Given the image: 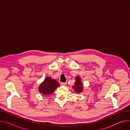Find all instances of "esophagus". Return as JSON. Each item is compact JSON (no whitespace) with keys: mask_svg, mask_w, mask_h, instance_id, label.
<instances>
[{"mask_svg":"<svg viewBox=\"0 0 130 130\" xmlns=\"http://www.w3.org/2000/svg\"><path fill=\"white\" fill-rule=\"evenodd\" d=\"M61 85L62 86H65L66 85V82H61Z\"/></svg>","mask_w":130,"mask_h":130,"instance_id":"1","label":"esophagus"}]
</instances>
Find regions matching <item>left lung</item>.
<instances>
[{"instance_id": "8db88e82", "label": "left lung", "mask_w": 130, "mask_h": 130, "mask_svg": "<svg viewBox=\"0 0 130 130\" xmlns=\"http://www.w3.org/2000/svg\"><path fill=\"white\" fill-rule=\"evenodd\" d=\"M72 88L75 89V91L77 92L78 93H80L83 91V84L81 82L80 77L78 76L76 78V82L74 83V85L73 86Z\"/></svg>"}]
</instances>
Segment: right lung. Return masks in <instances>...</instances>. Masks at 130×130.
Masks as SVG:
<instances>
[{
  "label": "right lung",
  "instance_id": "1",
  "mask_svg": "<svg viewBox=\"0 0 130 130\" xmlns=\"http://www.w3.org/2000/svg\"><path fill=\"white\" fill-rule=\"evenodd\" d=\"M60 86L56 80L53 79L51 77H47L39 86V90L43 95H49Z\"/></svg>",
  "mask_w": 130,
  "mask_h": 130
}]
</instances>
